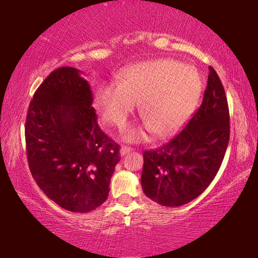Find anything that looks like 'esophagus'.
<instances>
[{
	"mask_svg": "<svg viewBox=\"0 0 258 258\" xmlns=\"http://www.w3.org/2000/svg\"><path fill=\"white\" fill-rule=\"evenodd\" d=\"M132 150H133L132 148H130V147H126V146H123V147L120 148V155H121V156H125V155H127L128 152L132 151Z\"/></svg>",
	"mask_w": 258,
	"mask_h": 258,
	"instance_id": "34e87169",
	"label": "esophagus"
}]
</instances>
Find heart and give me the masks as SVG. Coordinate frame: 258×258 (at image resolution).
I'll return each mask as SVG.
<instances>
[{
	"mask_svg": "<svg viewBox=\"0 0 258 258\" xmlns=\"http://www.w3.org/2000/svg\"><path fill=\"white\" fill-rule=\"evenodd\" d=\"M202 92V81L194 68L171 59L140 63L127 69L118 87L103 86L98 94L101 119L123 128L134 104H140V116L156 137H165L194 111ZM141 134L128 130L125 139L135 141Z\"/></svg>",
	"mask_w": 258,
	"mask_h": 258,
	"instance_id": "obj_1",
	"label": "heart"
}]
</instances>
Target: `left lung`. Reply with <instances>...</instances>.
I'll return each mask as SVG.
<instances>
[{
    "mask_svg": "<svg viewBox=\"0 0 258 258\" xmlns=\"http://www.w3.org/2000/svg\"><path fill=\"white\" fill-rule=\"evenodd\" d=\"M229 139L228 100L220 77L209 67L203 103L189 123L168 143L143 152L145 195L168 207L196 199L216 176Z\"/></svg>",
    "mask_w": 258,
    "mask_h": 258,
    "instance_id": "obj_1",
    "label": "left lung"
}]
</instances>
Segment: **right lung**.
I'll use <instances>...</instances> for the list:
<instances>
[{
    "label": "right lung",
    "mask_w": 258,
    "mask_h": 258,
    "mask_svg": "<svg viewBox=\"0 0 258 258\" xmlns=\"http://www.w3.org/2000/svg\"><path fill=\"white\" fill-rule=\"evenodd\" d=\"M93 95L73 67L52 72L26 117L30 173L47 198L67 211L91 212L107 200L119 146L98 125Z\"/></svg>",
    "instance_id": "obj_1"
}]
</instances>
